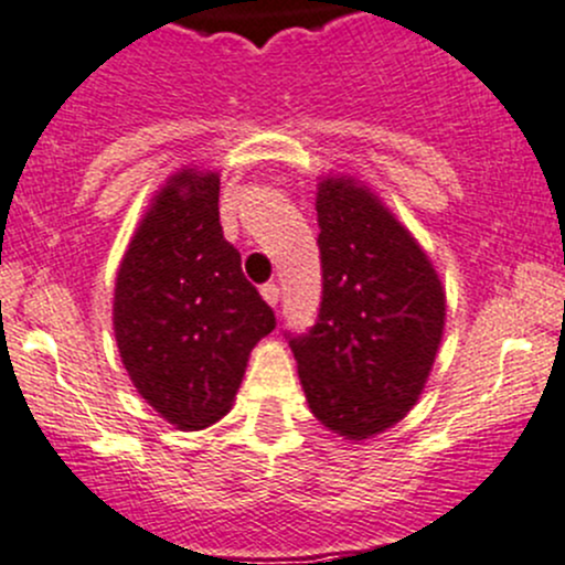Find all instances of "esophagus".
Masks as SVG:
<instances>
[{
    "label": "esophagus",
    "mask_w": 565,
    "mask_h": 565,
    "mask_svg": "<svg viewBox=\"0 0 565 565\" xmlns=\"http://www.w3.org/2000/svg\"><path fill=\"white\" fill-rule=\"evenodd\" d=\"M260 296H264V299H266V305L277 307V301H280V285H275V282L260 285Z\"/></svg>",
    "instance_id": "esophagus-1"
}]
</instances>
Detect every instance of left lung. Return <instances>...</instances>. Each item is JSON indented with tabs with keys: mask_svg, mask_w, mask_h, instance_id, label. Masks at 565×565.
<instances>
[{
	"mask_svg": "<svg viewBox=\"0 0 565 565\" xmlns=\"http://www.w3.org/2000/svg\"><path fill=\"white\" fill-rule=\"evenodd\" d=\"M321 305L285 332L312 415L345 439L395 426L420 398L445 329V290L412 233L354 178L318 183Z\"/></svg>",
	"mask_w": 565,
	"mask_h": 565,
	"instance_id": "left-lung-1",
	"label": "left lung"
}]
</instances>
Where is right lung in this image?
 I'll list each match as a JSON object with an SVG mask.
<instances>
[{"instance_id":"1","label":"right lung","mask_w":565,"mask_h":565,"mask_svg":"<svg viewBox=\"0 0 565 565\" xmlns=\"http://www.w3.org/2000/svg\"><path fill=\"white\" fill-rule=\"evenodd\" d=\"M115 338L137 393L172 426L227 415L275 310L222 236L220 175L181 170L139 222L115 282Z\"/></svg>"}]
</instances>
